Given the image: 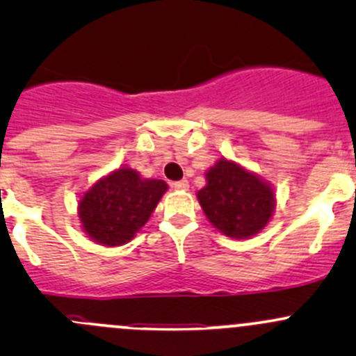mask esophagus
I'll use <instances>...</instances> for the list:
<instances>
[{
	"label": "esophagus",
	"mask_w": 356,
	"mask_h": 356,
	"mask_svg": "<svg viewBox=\"0 0 356 356\" xmlns=\"http://www.w3.org/2000/svg\"><path fill=\"white\" fill-rule=\"evenodd\" d=\"M172 188H174L175 191H188V189H189V182L188 181L172 182Z\"/></svg>",
	"instance_id": "34e87169"
}]
</instances>
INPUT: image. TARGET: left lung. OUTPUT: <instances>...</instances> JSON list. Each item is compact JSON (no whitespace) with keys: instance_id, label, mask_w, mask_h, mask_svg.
<instances>
[{"instance_id":"obj_1","label":"left lung","mask_w":356,"mask_h":356,"mask_svg":"<svg viewBox=\"0 0 356 356\" xmlns=\"http://www.w3.org/2000/svg\"><path fill=\"white\" fill-rule=\"evenodd\" d=\"M207 184L196 193L208 222L232 239L264 231L275 211L272 184L236 161L220 158L204 172Z\"/></svg>"}]
</instances>
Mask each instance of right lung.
Returning a JSON list of instances; mask_svg holds the SVG:
<instances>
[{
  "instance_id": "right-lung-1",
  "label": "right lung",
  "mask_w": 356,
  "mask_h": 356,
  "mask_svg": "<svg viewBox=\"0 0 356 356\" xmlns=\"http://www.w3.org/2000/svg\"><path fill=\"white\" fill-rule=\"evenodd\" d=\"M167 189L161 179H145L122 165L82 193L77 204L81 229L96 245H125L149 220Z\"/></svg>"
}]
</instances>
